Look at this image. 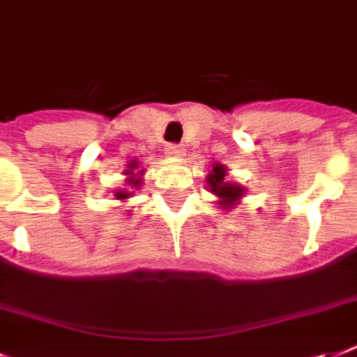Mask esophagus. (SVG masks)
<instances>
[{"mask_svg": "<svg viewBox=\"0 0 357 357\" xmlns=\"http://www.w3.org/2000/svg\"><path fill=\"white\" fill-rule=\"evenodd\" d=\"M165 153L168 157H183L185 155V148L181 144H167L165 146Z\"/></svg>", "mask_w": 357, "mask_h": 357, "instance_id": "esophagus-1", "label": "esophagus"}]
</instances>
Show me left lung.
<instances>
[{"mask_svg": "<svg viewBox=\"0 0 357 357\" xmlns=\"http://www.w3.org/2000/svg\"><path fill=\"white\" fill-rule=\"evenodd\" d=\"M226 167L224 165H218L215 162L213 165V170L207 174V187L211 190L213 195L218 196V206H222L224 209H229L234 207L244 195V189L241 185L231 183L226 179Z\"/></svg>", "mask_w": 357, "mask_h": 357, "instance_id": "left-lung-1", "label": "left lung"}]
</instances>
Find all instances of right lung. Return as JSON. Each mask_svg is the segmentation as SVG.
I'll return each mask as SVG.
<instances>
[{
	"mask_svg": "<svg viewBox=\"0 0 357 357\" xmlns=\"http://www.w3.org/2000/svg\"><path fill=\"white\" fill-rule=\"evenodd\" d=\"M139 168V162L137 161H131L128 165V170H123V174L128 176V185L131 187V189H137V187H140V176H142V172L144 170H139V172H135ZM133 195V190H116V200H126V198H129V196Z\"/></svg>",
	"mask_w": 357,
	"mask_h": 357,
	"instance_id": "obj_1",
	"label": "right lung"
}]
</instances>
